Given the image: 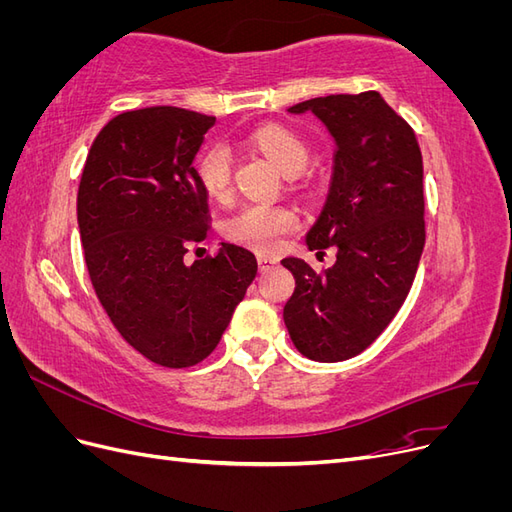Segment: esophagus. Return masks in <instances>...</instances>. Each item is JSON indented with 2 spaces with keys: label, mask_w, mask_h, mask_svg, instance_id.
<instances>
[{
  "label": "esophagus",
  "mask_w": 512,
  "mask_h": 512,
  "mask_svg": "<svg viewBox=\"0 0 512 512\" xmlns=\"http://www.w3.org/2000/svg\"><path fill=\"white\" fill-rule=\"evenodd\" d=\"M256 258H258V267H260V271L271 269L273 265H277V262H280V258H275V256H271V254H262V252H260Z\"/></svg>",
  "instance_id": "1"
}]
</instances>
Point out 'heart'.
<instances>
[{
	"label": "heart",
	"mask_w": 512,
	"mask_h": 512,
	"mask_svg": "<svg viewBox=\"0 0 512 512\" xmlns=\"http://www.w3.org/2000/svg\"><path fill=\"white\" fill-rule=\"evenodd\" d=\"M247 138L284 173H297L309 160L307 138L284 123H262ZM196 177L211 198H228L232 185L230 149L220 141L207 143L196 158ZM299 222V211L290 205L250 200L224 220V235L230 241L254 247V250L271 252L284 241L288 232L299 226Z\"/></svg>",
	"instance_id": "b5f03b06"
}]
</instances>
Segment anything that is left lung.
Returning <instances> with one entry per match:
<instances>
[{"mask_svg": "<svg viewBox=\"0 0 512 512\" xmlns=\"http://www.w3.org/2000/svg\"><path fill=\"white\" fill-rule=\"evenodd\" d=\"M307 108L335 136L331 190L307 245H335L337 260L322 271L282 260L294 275L284 322L307 359L335 363L374 342L412 288L425 247L423 156L410 123L378 91L309 98L288 111Z\"/></svg>", "mask_w": 512, "mask_h": 512, "instance_id": "1", "label": "left lung"}]
</instances>
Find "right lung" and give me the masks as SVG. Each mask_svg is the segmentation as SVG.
Masks as SVG:
<instances>
[{
	"label": "right lung",
	"instance_id": "right-lung-1",
	"mask_svg": "<svg viewBox=\"0 0 512 512\" xmlns=\"http://www.w3.org/2000/svg\"><path fill=\"white\" fill-rule=\"evenodd\" d=\"M215 123L179 106L113 117L91 145L76 218L91 284L126 342L162 367H190L215 350L256 275V258L222 243L188 267L211 228L192 166Z\"/></svg>",
	"mask_w": 512,
	"mask_h": 512
}]
</instances>
